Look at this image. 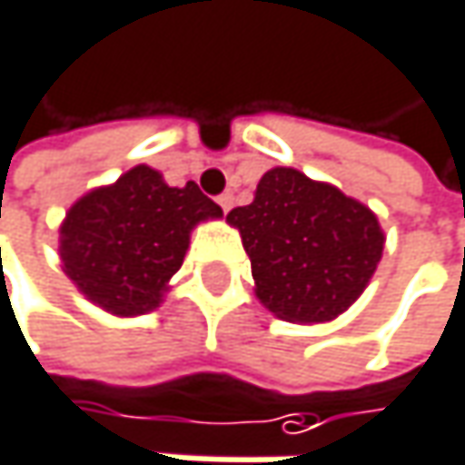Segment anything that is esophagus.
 I'll return each mask as SVG.
<instances>
[{"label":"esophagus","instance_id":"1","mask_svg":"<svg viewBox=\"0 0 465 465\" xmlns=\"http://www.w3.org/2000/svg\"><path fill=\"white\" fill-rule=\"evenodd\" d=\"M218 204L223 207V213H229V210H232V204H233V193H232V191L221 193V196H218Z\"/></svg>","mask_w":465,"mask_h":465}]
</instances>
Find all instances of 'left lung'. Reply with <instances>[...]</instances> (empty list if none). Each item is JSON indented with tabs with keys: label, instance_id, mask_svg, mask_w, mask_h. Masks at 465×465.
Masks as SVG:
<instances>
[{
	"label": "left lung",
	"instance_id": "left-lung-1",
	"mask_svg": "<svg viewBox=\"0 0 465 465\" xmlns=\"http://www.w3.org/2000/svg\"><path fill=\"white\" fill-rule=\"evenodd\" d=\"M258 299L293 323H323L344 312L371 280L385 233L377 215L339 188L277 166L255 199L233 207Z\"/></svg>",
	"mask_w": 465,
	"mask_h": 465
}]
</instances>
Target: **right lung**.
Returning a JSON list of instances; mask_svg holds the SVG:
<instances>
[{"mask_svg":"<svg viewBox=\"0 0 465 465\" xmlns=\"http://www.w3.org/2000/svg\"><path fill=\"white\" fill-rule=\"evenodd\" d=\"M223 210L196 183L169 188L150 166H134L115 185L83 196L61 226L69 280L115 315H142L161 302L183 266L188 233Z\"/></svg>","mask_w":465,"mask_h":465,"instance_id":"right-lung-1","label":"right lung"}]
</instances>
